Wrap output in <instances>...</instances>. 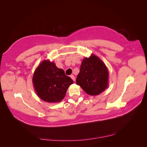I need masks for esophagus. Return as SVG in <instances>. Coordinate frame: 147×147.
<instances>
[{"label":"esophagus","instance_id":"1","mask_svg":"<svg viewBox=\"0 0 147 147\" xmlns=\"http://www.w3.org/2000/svg\"><path fill=\"white\" fill-rule=\"evenodd\" d=\"M70 78L73 80V81H74V82L75 81V77L74 75H70Z\"/></svg>","mask_w":147,"mask_h":147}]
</instances>
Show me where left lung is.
Masks as SVG:
<instances>
[{"mask_svg":"<svg viewBox=\"0 0 147 147\" xmlns=\"http://www.w3.org/2000/svg\"><path fill=\"white\" fill-rule=\"evenodd\" d=\"M109 70L99 57L92 54L82 62L76 83L88 94L97 96L109 86Z\"/></svg>","mask_w":147,"mask_h":147,"instance_id":"left-lung-1","label":"left lung"}]
</instances>
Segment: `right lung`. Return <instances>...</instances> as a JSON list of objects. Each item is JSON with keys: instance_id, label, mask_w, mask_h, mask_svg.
<instances>
[{"instance_id": "add662e5", "label": "right lung", "mask_w": 147, "mask_h": 147, "mask_svg": "<svg viewBox=\"0 0 147 147\" xmlns=\"http://www.w3.org/2000/svg\"><path fill=\"white\" fill-rule=\"evenodd\" d=\"M74 83L65 74L64 70L57 68L50 60H44L34 71L32 83L37 95L43 101L50 103L60 102L67 90Z\"/></svg>"}]
</instances>
